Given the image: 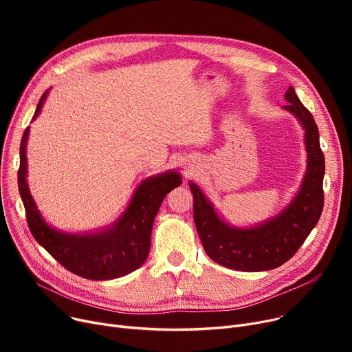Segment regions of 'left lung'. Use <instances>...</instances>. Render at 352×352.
Listing matches in <instances>:
<instances>
[{"mask_svg": "<svg viewBox=\"0 0 352 352\" xmlns=\"http://www.w3.org/2000/svg\"><path fill=\"white\" fill-rule=\"evenodd\" d=\"M284 109L298 118L305 129L307 173L291 204L278 215L251 228H236L221 218L197 184L190 182L194 197V221L207 255L219 265L236 271H267L283 265L298 251L317 226L324 207L322 179L325 160L318 126L292 87L285 92Z\"/></svg>", "mask_w": 352, "mask_h": 352, "instance_id": "left-lung-1", "label": "left lung"}]
</instances>
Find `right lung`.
I'll list each match as a JSON object with an SVG mask.
<instances>
[{"mask_svg":"<svg viewBox=\"0 0 352 352\" xmlns=\"http://www.w3.org/2000/svg\"><path fill=\"white\" fill-rule=\"evenodd\" d=\"M45 91L36 105L32 120L38 117L47 98ZM27 126L20 145L18 190L24 202L25 217L32 236L64 268L87 280H113L140 268L150 252L151 231L155 215L165 195L181 186L177 171H166L144 179L131 202L114 226L91 234H69L51 228L30 194L27 184Z\"/></svg>","mask_w":352,"mask_h":352,"instance_id":"obj_1","label":"right lung"}]
</instances>
